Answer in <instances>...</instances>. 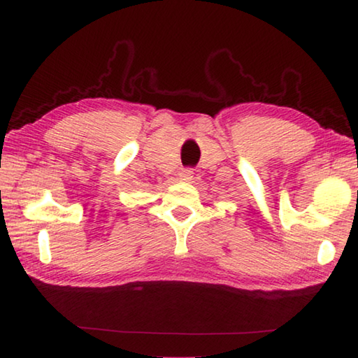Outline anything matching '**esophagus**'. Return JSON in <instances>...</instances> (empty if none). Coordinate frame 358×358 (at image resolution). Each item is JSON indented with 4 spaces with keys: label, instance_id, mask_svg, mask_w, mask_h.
<instances>
[{
    "label": "esophagus",
    "instance_id": "1",
    "mask_svg": "<svg viewBox=\"0 0 358 358\" xmlns=\"http://www.w3.org/2000/svg\"><path fill=\"white\" fill-rule=\"evenodd\" d=\"M192 178H193V171L190 170V168H185V170H182V173H180V179L182 180H192Z\"/></svg>",
    "mask_w": 358,
    "mask_h": 358
}]
</instances>
